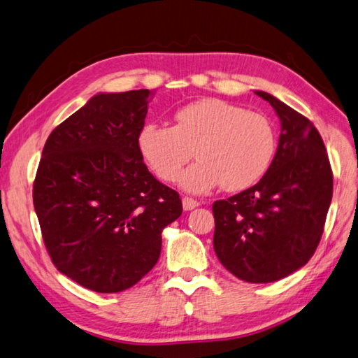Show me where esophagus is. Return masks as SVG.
<instances>
[{
  "label": "esophagus",
  "instance_id": "34e87169",
  "mask_svg": "<svg viewBox=\"0 0 358 358\" xmlns=\"http://www.w3.org/2000/svg\"><path fill=\"white\" fill-rule=\"evenodd\" d=\"M182 206H184L185 211H192L196 206H199V202L192 199V197H184V199H182Z\"/></svg>",
  "mask_w": 358,
  "mask_h": 358
}]
</instances>
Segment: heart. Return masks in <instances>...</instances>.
Masks as SVG:
<instances>
[{
    "label": "heart",
    "mask_w": 358,
    "mask_h": 358,
    "mask_svg": "<svg viewBox=\"0 0 358 358\" xmlns=\"http://www.w3.org/2000/svg\"><path fill=\"white\" fill-rule=\"evenodd\" d=\"M139 148L159 178L173 182L182 173L187 192L206 193L222 184L228 192L250 188L264 178L275 153L269 119L224 99L205 98L180 108L174 127L147 124Z\"/></svg>",
    "instance_id": "1"
}]
</instances>
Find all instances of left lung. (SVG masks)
<instances>
[{
  "label": "left lung",
  "mask_w": 358,
  "mask_h": 358,
  "mask_svg": "<svg viewBox=\"0 0 358 358\" xmlns=\"http://www.w3.org/2000/svg\"><path fill=\"white\" fill-rule=\"evenodd\" d=\"M280 119L271 165L256 185L213 203V245L229 273L269 283L297 271L317 250L332 199V170L320 133L308 117L266 92Z\"/></svg>",
  "instance_id": "1"
}]
</instances>
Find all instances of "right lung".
<instances>
[{
	"label": "right lung",
	"instance_id": "add662e5",
	"mask_svg": "<svg viewBox=\"0 0 358 358\" xmlns=\"http://www.w3.org/2000/svg\"><path fill=\"white\" fill-rule=\"evenodd\" d=\"M147 89L98 93L47 139L34 206L58 271L94 292L131 288L161 256L162 229L182 214L174 189L144 164Z\"/></svg>",
	"mask_w": 358,
	"mask_h": 358
}]
</instances>
